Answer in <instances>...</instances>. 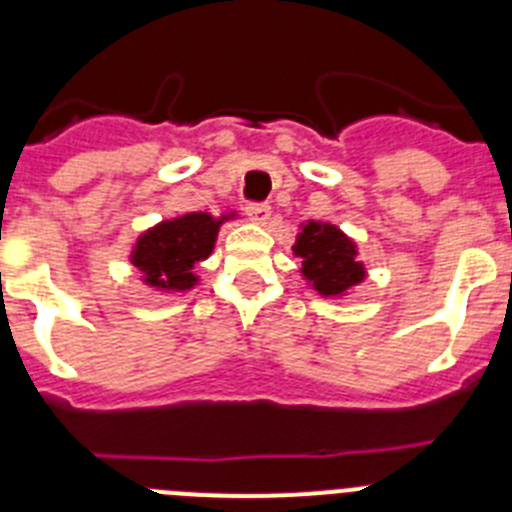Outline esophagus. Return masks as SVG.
Wrapping results in <instances>:
<instances>
[{"label":"esophagus","instance_id":"obj_1","mask_svg":"<svg viewBox=\"0 0 512 512\" xmlns=\"http://www.w3.org/2000/svg\"><path fill=\"white\" fill-rule=\"evenodd\" d=\"M246 215L251 217L253 223H266L271 215V207L266 202H248L246 205Z\"/></svg>","mask_w":512,"mask_h":512}]
</instances>
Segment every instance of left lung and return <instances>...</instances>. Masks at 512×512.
Segmentation results:
<instances>
[{
	"instance_id": "1",
	"label": "left lung",
	"mask_w": 512,
	"mask_h": 512,
	"mask_svg": "<svg viewBox=\"0 0 512 512\" xmlns=\"http://www.w3.org/2000/svg\"><path fill=\"white\" fill-rule=\"evenodd\" d=\"M292 251L302 259L307 282L325 297L343 295L364 279V266L356 261L354 243L336 225L307 223Z\"/></svg>"
}]
</instances>
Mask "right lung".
<instances>
[{"mask_svg":"<svg viewBox=\"0 0 512 512\" xmlns=\"http://www.w3.org/2000/svg\"><path fill=\"white\" fill-rule=\"evenodd\" d=\"M223 220L225 217H212L207 212H192L156 225L135 243L133 266L143 271V279L151 287L176 292L194 287V264L212 253Z\"/></svg>","mask_w":512,"mask_h":512,"instance_id":"1","label":"right lung"}]
</instances>
